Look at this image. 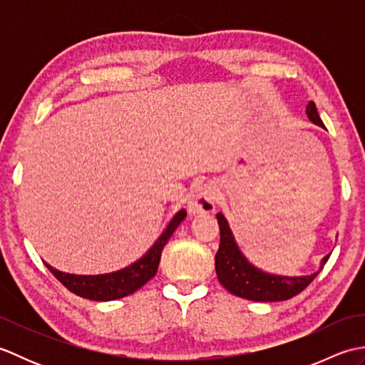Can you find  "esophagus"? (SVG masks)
<instances>
[{
	"mask_svg": "<svg viewBox=\"0 0 365 365\" xmlns=\"http://www.w3.org/2000/svg\"><path fill=\"white\" fill-rule=\"evenodd\" d=\"M216 190L212 185H200L199 188L191 192L188 199V213L190 215H207L215 212Z\"/></svg>",
	"mask_w": 365,
	"mask_h": 365,
	"instance_id": "obj_1",
	"label": "esophagus"
}]
</instances>
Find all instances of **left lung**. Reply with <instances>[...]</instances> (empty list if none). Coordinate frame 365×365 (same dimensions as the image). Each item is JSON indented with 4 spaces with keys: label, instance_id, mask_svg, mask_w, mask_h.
<instances>
[{
    "label": "left lung",
    "instance_id": "obj_1",
    "mask_svg": "<svg viewBox=\"0 0 365 365\" xmlns=\"http://www.w3.org/2000/svg\"><path fill=\"white\" fill-rule=\"evenodd\" d=\"M306 114L309 120L314 122L315 125L324 128L314 102L307 103ZM216 218H218L221 232L220 250L215 255L216 276H218V281L224 289L235 297L262 302L290 299L314 281L329 259V254L324 255L320 262V269L307 276H281L267 273V271L254 267L240 251L224 215L218 213Z\"/></svg>",
    "mask_w": 365,
    "mask_h": 365
}]
</instances>
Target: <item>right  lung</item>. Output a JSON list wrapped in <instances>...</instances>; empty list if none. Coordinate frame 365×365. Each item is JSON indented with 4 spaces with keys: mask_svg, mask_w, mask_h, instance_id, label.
<instances>
[{
    "mask_svg": "<svg viewBox=\"0 0 365 365\" xmlns=\"http://www.w3.org/2000/svg\"><path fill=\"white\" fill-rule=\"evenodd\" d=\"M185 216H187V212H185L183 208L178 210L173 216V220L169 221L168 227L163 230V234L158 237L157 242L152 245L150 250L147 251L141 259H138L125 268L113 271V273L91 276L71 274L50 267L48 263H45V265L61 284L81 298L92 301H114L123 297H128V294L135 293L138 289H141L147 281H150V279L157 274L163 247L166 246L170 235L174 234L178 224L185 220Z\"/></svg>",
    "mask_w": 365,
    "mask_h": 365,
    "instance_id": "1",
    "label": "right lung"
}]
</instances>
